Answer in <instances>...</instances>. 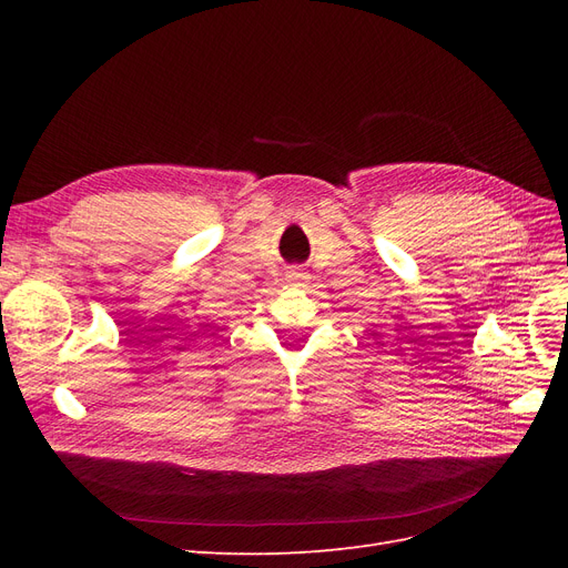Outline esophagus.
Listing matches in <instances>:
<instances>
[{
    "instance_id": "obj_1",
    "label": "esophagus",
    "mask_w": 568,
    "mask_h": 568,
    "mask_svg": "<svg viewBox=\"0 0 568 568\" xmlns=\"http://www.w3.org/2000/svg\"><path fill=\"white\" fill-rule=\"evenodd\" d=\"M288 282L291 284H298V286H303L305 282H307V272H303V270H298V267H294V270H288Z\"/></svg>"
}]
</instances>
